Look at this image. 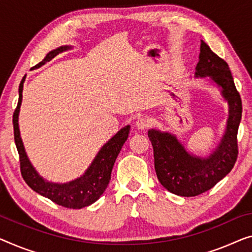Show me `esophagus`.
<instances>
[{
    "mask_svg": "<svg viewBox=\"0 0 252 252\" xmlns=\"http://www.w3.org/2000/svg\"><path fill=\"white\" fill-rule=\"evenodd\" d=\"M136 126H137V129H139V130L147 129V127L149 126V121H148L147 119H145V118L138 119V121L136 122Z\"/></svg>",
    "mask_w": 252,
    "mask_h": 252,
    "instance_id": "1",
    "label": "esophagus"
}]
</instances>
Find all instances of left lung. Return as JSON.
<instances>
[{
  "instance_id": "left-lung-1",
  "label": "left lung",
  "mask_w": 252,
  "mask_h": 252,
  "mask_svg": "<svg viewBox=\"0 0 252 252\" xmlns=\"http://www.w3.org/2000/svg\"><path fill=\"white\" fill-rule=\"evenodd\" d=\"M194 78H209L228 106L223 137L213 152L206 157L197 156L188 152L175 134L158 129L148 130L157 179L165 189L181 197H194L212 189L230 173L238 157L236 136L242 116L241 98L228 64L204 40Z\"/></svg>"
}]
</instances>
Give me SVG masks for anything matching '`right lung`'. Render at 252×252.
<instances>
[{"label":"right lung","mask_w":252,"mask_h":252,"mask_svg":"<svg viewBox=\"0 0 252 252\" xmlns=\"http://www.w3.org/2000/svg\"><path fill=\"white\" fill-rule=\"evenodd\" d=\"M72 46L65 45V46L58 47L56 50L51 51L45 56V59L38 64L33 66V69H38L39 66L44 65L46 62H50L56 55L62 52L71 50ZM26 76L19 85V100L16 111L13 113V130H14V141L20 156V168L22 178L26 183L32 188L37 193L51 199L55 204L66 208L80 209L86 206H89L98 200L103 192L106 189L111 180L112 168L118 157L119 153L121 152L122 146L125 145L130 133V126L122 127L118 131L106 144H105L99 152L97 153L95 158L93 159L92 164L89 165L85 173L72 181L65 183H55L45 180L40 176L36 168L32 166L30 162L27 153H26L24 142L20 136V129H19V113H20V106L22 102V90H24V82Z\"/></svg>","instance_id":"obj_1"}]
</instances>
